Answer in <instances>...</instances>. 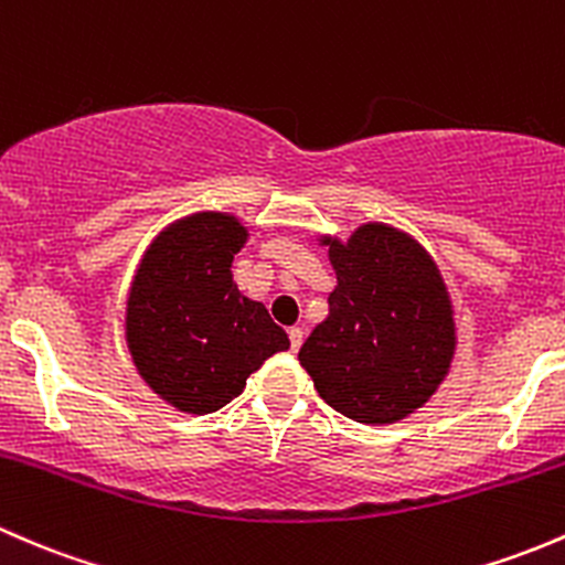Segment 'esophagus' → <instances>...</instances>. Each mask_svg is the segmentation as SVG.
<instances>
[{
  "label": "esophagus",
  "mask_w": 565,
  "mask_h": 565,
  "mask_svg": "<svg viewBox=\"0 0 565 565\" xmlns=\"http://www.w3.org/2000/svg\"><path fill=\"white\" fill-rule=\"evenodd\" d=\"M288 337H290V351H299V348H301V342H305V331H301V329H296V326H294V329H290L288 331Z\"/></svg>",
  "instance_id": "34e87169"
}]
</instances>
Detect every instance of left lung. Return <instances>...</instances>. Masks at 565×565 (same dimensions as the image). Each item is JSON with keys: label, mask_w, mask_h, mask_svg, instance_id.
<instances>
[{"label": "left lung", "mask_w": 565, "mask_h": 565, "mask_svg": "<svg viewBox=\"0 0 565 565\" xmlns=\"http://www.w3.org/2000/svg\"><path fill=\"white\" fill-rule=\"evenodd\" d=\"M321 244L337 288L326 321L301 345V367L342 416L375 427L403 422L438 392L457 351L444 275L422 244L386 223Z\"/></svg>", "instance_id": "obj_1"}]
</instances>
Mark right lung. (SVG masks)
<instances>
[{
  "label": "right lung",
  "instance_id": "obj_1",
  "mask_svg": "<svg viewBox=\"0 0 565 565\" xmlns=\"http://www.w3.org/2000/svg\"><path fill=\"white\" fill-rule=\"evenodd\" d=\"M247 228L225 212H195L154 236L127 294L125 340L138 375L182 413H214L288 334L231 275Z\"/></svg>",
  "mask_w": 565,
  "mask_h": 565
}]
</instances>
